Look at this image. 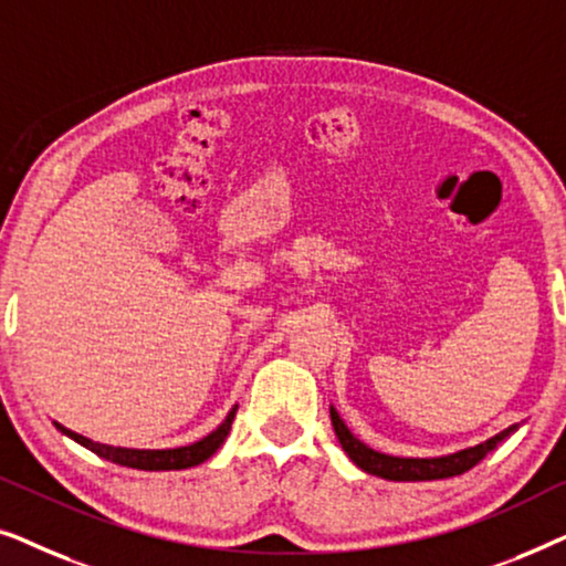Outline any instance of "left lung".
Returning a JSON list of instances; mask_svg holds the SVG:
<instances>
[{"label":"left lung","instance_id":"obj_1","mask_svg":"<svg viewBox=\"0 0 566 566\" xmlns=\"http://www.w3.org/2000/svg\"><path fill=\"white\" fill-rule=\"evenodd\" d=\"M329 417H332V428H335L339 446H343V451L350 455L355 467H360L366 474L389 479V482H430V479L459 476L471 467H476V463L482 461L486 453L494 451V448H497L510 432L517 430V424H513V428L497 432V436L484 440V443L463 448V451H455L448 455H436V459H401V455L374 451V448L360 443V440L347 430V424L339 420L335 407H329Z\"/></svg>","mask_w":566,"mask_h":566}]
</instances>
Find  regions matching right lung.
<instances>
[{
    "label": "right lung",
    "mask_w": 566,
    "mask_h": 566,
    "mask_svg": "<svg viewBox=\"0 0 566 566\" xmlns=\"http://www.w3.org/2000/svg\"><path fill=\"white\" fill-rule=\"evenodd\" d=\"M234 415H237V407H231L227 420H223L213 432H208L206 438H200L198 443L180 446V448H165V451H144V448H115V446L95 443V440L84 438V436H80V432L64 428V424H59V422H53V424H56V428L64 432L66 438H72L80 446L90 448L92 453H97L99 459H105V461L120 463V467H128V469H142V471H180V469L198 467V463L208 461L216 451H219L221 443L229 436L231 422H234Z\"/></svg>",
    "instance_id": "right-lung-1"
}]
</instances>
